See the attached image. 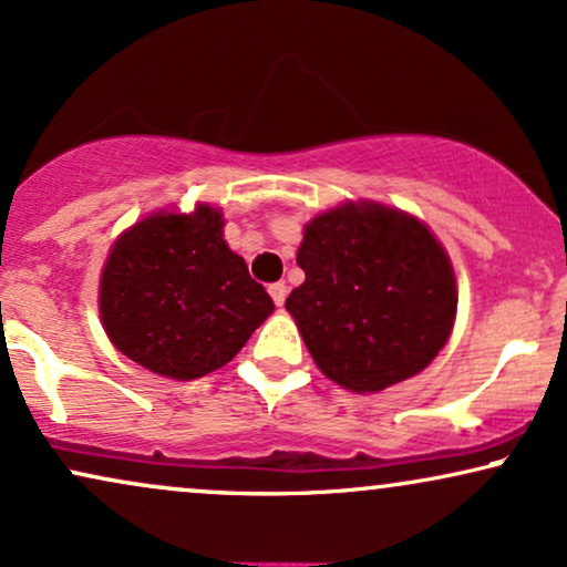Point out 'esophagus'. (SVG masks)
Returning <instances> with one entry per match:
<instances>
[{
	"label": "esophagus",
	"mask_w": 567,
	"mask_h": 567,
	"mask_svg": "<svg viewBox=\"0 0 567 567\" xmlns=\"http://www.w3.org/2000/svg\"><path fill=\"white\" fill-rule=\"evenodd\" d=\"M268 291H270L272 302H276L278 307H281V305L286 302V284H270Z\"/></svg>",
	"instance_id": "esophagus-1"
}]
</instances>
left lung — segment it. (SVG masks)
Wrapping results in <instances>:
<instances>
[{"instance_id":"left-lung-1","label":"left lung","mask_w":567,"mask_h":567,"mask_svg":"<svg viewBox=\"0 0 567 567\" xmlns=\"http://www.w3.org/2000/svg\"><path fill=\"white\" fill-rule=\"evenodd\" d=\"M305 284L286 299L316 365L375 394L436 358L457 312V281L429 226L379 202H344L305 226Z\"/></svg>"}]
</instances>
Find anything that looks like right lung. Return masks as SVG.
I'll list each match as a JSON object with an SVG mask.
<instances>
[{
    "label": "right lung",
    "mask_w": 567,
    "mask_h": 567,
    "mask_svg": "<svg viewBox=\"0 0 567 567\" xmlns=\"http://www.w3.org/2000/svg\"><path fill=\"white\" fill-rule=\"evenodd\" d=\"M220 209L155 213L110 249L100 281L102 326L128 360L194 381L236 358L272 299L223 239Z\"/></svg>",
    "instance_id": "add662e5"
}]
</instances>
